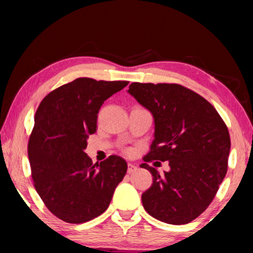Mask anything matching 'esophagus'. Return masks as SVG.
I'll return each mask as SVG.
<instances>
[{
	"instance_id": "obj_1",
	"label": "esophagus",
	"mask_w": 253,
	"mask_h": 253,
	"mask_svg": "<svg viewBox=\"0 0 253 253\" xmlns=\"http://www.w3.org/2000/svg\"><path fill=\"white\" fill-rule=\"evenodd\" d=\"M137 166H134V165H132V164H129L127 165V172H129V174H132V172H134L137 170Z\"/></svg>"
}]
</instances>
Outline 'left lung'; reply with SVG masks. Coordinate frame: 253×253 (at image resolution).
Returning <instances> with one entry per match:
<instances>
[{"label":"left lung","mask_w":253,"mask_h":253,"mask_svg":"<svg viewBox=\"0 0 253 253\" xmlns=\"http://www.w3.org/2000/svg\"><path fill=\"white\" fill-rule=\"evenodd\" d=\"M127 93L154 119V140L144 161H169L170 167L161 176L140 165L153 176L141 195L144 209L162 222H191L212 203L227 174V126L206 99L178 84L132 83Z\"/></svg>","instance_id":"left-lung-1"}]
</instances>
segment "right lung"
I'll list each match as a JSON object with an SVG mask.
<instances>
[{"instance_id": "obj_1", "label": "right lung", "mask_w": 253, "mask_h": 253, "mask_svg": "<svg viewBox=\"0 0 253 253\" xmlns=\"http://www.w3.org/2000/svg\"><path fill=\"white\" fill-rule=\"evenodd\" d=\"M129 82L77 78L51 91L38 107L29 140L37 192L47 209L69 223H84L108 209L126 174L124 159L92 164L85 153L102 103Z\"/></svg>"}]
</instances>
